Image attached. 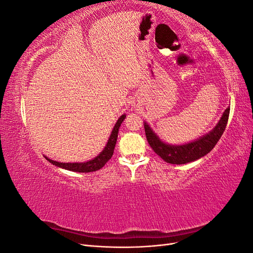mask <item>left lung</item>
Wrapping results in <instances>:
<instances>
[{"instance_id":"1","label":"left lung","mask_w":253,"mask_h":253,"mask_svg":"<svg viewBox=\"0 0 253 253\" xmlns=\"http://www.w3.org/2000/svg\"><path fill=\"white\" fill-rule=\"evenodd\" d=\"M229 113H230V108H227L221 115L217 125L209 133L203 135L196 140L187 143L170 144L165 142L153 131V128L149 126L148 122L144 121L143 125L145 136H147V140L153 151L158 156L162 157L166 163L172 165H185L204 157L215 147V144L226 128Z\"/></svg>"}]
</instances>
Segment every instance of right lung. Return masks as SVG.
<instances>
[{
    "label": "right lung",
    "instance_id": "add662e5",
    "mask_svg": "<svg viewBox=\"0 0 253 253\" xmlns=\"http://www.w3.org/2000/svg\"><path fill=\"white\" fill-rule=\"evenodd\" d=\"M126 117V115L124 114L118 118L117 122L115 124V126L112 129V133L109 137V140H108V142H106L104 149L93 159L87 160V162H84V163H59V162L52 160L46 156H44V157L46 158L48 162L50 164H52L53 166H56L58 168H62V169H65L68 171L79 172V173H88V172H94L97 170H100L101 168L106 163H108L111 159V157L113 156L115 145H116V141H117L119 127H120L122 122H124Z\"/></svg>",
    "mask_w": 253,
    "mask_h": 253
}]
</instances>
